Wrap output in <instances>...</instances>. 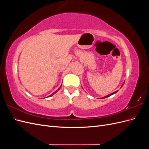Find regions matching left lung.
<instances>
[{"instance_id": "1", "label": "left lung", "mask_w": 149, "mask_h": 149, "mask_svg": "<svg viewBox=\"0 0 149 149\" xmlns=\"http://www.w3.org/2000/svg\"><path fill=\"white\" fill-rule=\"evenodd\" d=\"M124 84H123V86L124 85ZM118 91H116V92H114V93H112V94H110L109 95H107V96H105V97H104L103 98H106V97H109V96H111V95H112V94H115V93H116L117 92H118Z\"/></svg>"}]
</instances>
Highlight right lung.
Returning <instances> with one entry per match:
<instances>
[{"mask_svg": "<svg viewBox=\"0 0 149 149\" xmlns=\"http://www.w3.org/2000/svg\"><path fill=\"white\" fill-rule=\"evenodd\" d=\"M60 88H61V87H60ZM60 88H59V89H58V90H57V91H55V93H53V94H52V95H50V96H53V94H55V93H56V92H57V91H58V90H59V89H60Z\"/></svg>", "mask_w": 149, "mask_h": 149, "instance_id": "obj_1", "label": "right lung"}]
</instances>
